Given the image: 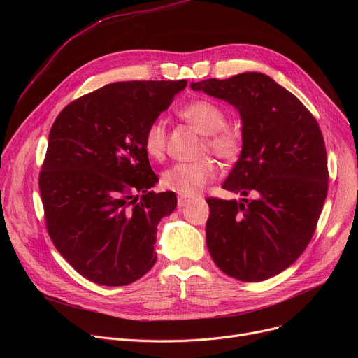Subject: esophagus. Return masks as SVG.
I'll list each match as a JSON object with an SVG mask.
<instances>
[{
    "label": "esophagus",
    "instance_id": "34e87169",
    "mask_svg": "<svg viewBox=\"0 0 358 358\" xmlns=\"http://www.w3.org/2000/svg\"><path fill=\"white\" fill-rule=\"evenodd\" d=\"M192 200H190V197H187V196H182V194H180L178 196V200H177V203H178V208H184V206H187L189 204Z\"/></svg>",
    "mask_w": 358,
    "mask_h": 358
}]
</instances>
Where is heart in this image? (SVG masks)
<instances>
[{"label":"heart","mask_w":358,"mask_h":358,"mask_svg":"<svg viewBox=\"0 0 358 358\" xmlns=\"http://www.w3.org/2000/svg\"><path fill=\"white\" fill-rule=\"evenodd\" d=\"M178 116L190 123L204 135L203 150L222 161H232L241 149V142L234 130L224 127L227 115L216 104L206 100H194L178 110ZM166 131L162 122L150 123L143 136L145 152L154 159H161L165 154ZM216 174L215 164L209 158L194 162H177L168 166L161 176V184L168 190L182 196H194L208 185Z\"/></svg>","instance_id":"obj_1"}]
</instances>
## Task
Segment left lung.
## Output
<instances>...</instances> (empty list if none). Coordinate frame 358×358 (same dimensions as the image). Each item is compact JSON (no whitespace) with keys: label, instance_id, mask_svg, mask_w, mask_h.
<instances>
[{"label":"left lung","instance_id":"1","mask_svg":"<svg viewBox=\"0 0 358 358\" xmlns=\"http://www.w3.org/2000/svg\"><path fill=\"white\" fill-rule=\"evenodd\" d=\"M234 106L242 150L222 189L254 199H208L206 243L215 264L241 281H262L290 267L315 232L328 193L322 131L310 111L261 72L192 83Z\"/></svg>","mask_w":358,"mask_h":358}]
</instances>
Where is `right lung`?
<instances>
[{"instance_id": "1", "label": "right lung", "mask_w": 358, "mask_h": 358, "mask_svg": "<svg viewBox=\"0 0 358 358\" xmlns=\"http://www.w3.org/2000/svg\"><path fill=\"white\" fill-rule=\"evenodd\" d=\"M185 87V80L108 84L68 104L50 129L39 177L46 228L92 283L127 286L155 264L157 227L177 197L150 192L158 177L143 136Z\"/></svg>"}]
</instances>
